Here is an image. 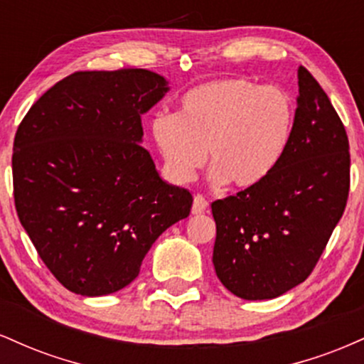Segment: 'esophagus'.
Listing matches in <instances>:
<instances>
[{
    "instance_id": "obj_1",
    "label": "esophagus",
    "mask_w": 364,
    "mask_h": 364,
    "mask_svg": "<svg viewBox=\"0 0 364 364\" xmlns=\"http://www.w3.org/2000/svg\"><path fill=\"white\" fill-rule=\"evenodd\" d=\"M208 208V202L205 198H203L202 195H196L193 198V205H191V214L198 215V214H203Z\"/></svg>"
}]
</instances>
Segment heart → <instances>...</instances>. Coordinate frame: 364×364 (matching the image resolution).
Returning a JSON list of instances; mask_svg holds the SVG:
<instances>
[{
    "label": "heart",
    "instance_id": "heart-1",
    "mask_svg": "<svg viewBox=\"0 0 364 364\" xmlns=\"http://www.w3.org/2000/svg\"><path fill=\"white\" fill-rule=\"evenodd\" d=\"M294 124V104L281 87L246 77L217 78L188 90L176 116L159 114L152 136L174 183L185 185L207 161L214 185H260L277 168Z\"/></svg>",
    "mask_w": 364,
    "mask_h": 364
}]
</instances>
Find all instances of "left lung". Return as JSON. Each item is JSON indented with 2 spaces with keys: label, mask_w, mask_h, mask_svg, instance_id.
<instances>
[{
  "label": "left lung",
  "mask_w": 364,
  "mask_h": 364,
  "mask_svg": "<svg viewBox=\"0 0 364 364\" xmlns=\"http://www.w3.org/2000/svg\"><path fill=\"white\" fill-rule=\"evenodd\" d=\"M289 144L260 185L212 203L214 269L237 298L274 299L311 274L349 195V140L320 83L298 68Z\"/></svg>",
  "instance_id": "1"
}]
</instances>
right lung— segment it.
I'll return each instance as SVG.
<instances>
[{"label":"right lung","mask_w":364,"mask_h":364,"mask_svg":"<svg viewBox=\"0 0 364 364\" xmlns=\"http://www.w3.org/2000/svg\"><path fill=\"white\" fill-rule=\"evenodd\" d=\"M169 82L144 68L77 72L28 109L14 141L20 223L54 277L75 294L127 287L193 196L161 178L141 147V114Z\"/></svg>","instance_id":"obj_1"}]
</instances>
